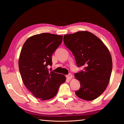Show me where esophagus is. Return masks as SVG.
I'll return each instance as SVG.
<instances>
[{"label": "esophagus", "instance_id": "1", "mask_svg": "<svg viewBox=\"0 0 124 124\" xmlns=\"http://www.w3.org/2000/svg\"><path fill=\"white\" fill-rule=\"evenodd\" d=\"M66 77H67V78L68 79H71L72 78V75L71 74V73H69V75H67L66 76Z\"/></svg>", "mask_w": 124, "mask_h": 124}]
</instances>
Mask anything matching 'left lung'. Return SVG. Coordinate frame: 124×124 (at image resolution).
Here are the masks:
<instances>
[{
  "mask_svg": "<svg viewBox=\"0 0 124 124\" xmlns=\"http://www.w3.org/2000/svg\"><path fill=\"white\" fill-rule=\"evenodd\" d=\"M63 41L74 55L77 66L85 67L84 71L75 74L80 83L76 95L86 101L96 99L106 90L111 74L112 61L108 48L87 31L65 35Z\"/></svg>",
  "mask_w": 124,
  "mask_h": 124,
  "instance_id": "left-lung-1",
  "label": "left lung"
}]
</instances>
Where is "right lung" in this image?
I'll return each mask as SVG.
<instances>
[{"instance_id": "obj_1", "label": "right lung", "mask_w": 124, "mask_h": 124, "mask_svg": "<svg viewBox=\"0 0 124 124\" xmlns=\"http://www.w3.org/2000/svg\"><path fill=\"white\" fill-rule=\"evenodd\" d=\"M62 40V36L38 34L28 38L21 51L18 68L23 82L33 96L40 100L54 97L66 79L64 75L47 69L52 64L53 53Z\"/></svg>"}]
</instances>
